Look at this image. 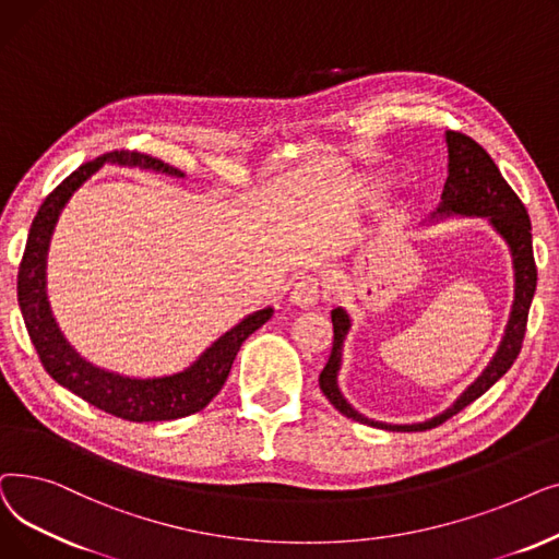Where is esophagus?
Wrapping results in <instances>:
<instances>
[{
	"label": "esophagus",
	"mask_w": 559,
	"mask_h": 559,
	"mask_svg": "<svg viewBox=\"0 0 559 559\" xmlns=\"http://www.w3.org/2000/svg\"><path fill=\"white\" fill-rule=\"evenodd\" d=\"M318 298H321V288H318L316 277H305L300 280L294 288H290L288 302L300 309H311L318 305Z\"/></svg>",
	"instance_id": "esophagus-1"
}]
</instances>
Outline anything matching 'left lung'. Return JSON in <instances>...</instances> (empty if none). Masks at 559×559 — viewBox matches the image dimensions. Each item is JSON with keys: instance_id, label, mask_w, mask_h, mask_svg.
Masks as SVG:
<instances>
[{"instance_id": "obj_1", "label": "left lung", "mask_w": 559, "mask_h": 559, "mask_svg": "<svg viewBox=\"0 0 559 559\" xmlns=\"http://www.w3.org/2000/svg\"><path fill=\"white\" fill-rule=\"evenodd\" d=\"M445 147H448V179L441 193V204L432 223H441L453 216L464 218H485L487 225L502 238L504 246L512 257V275H514V300L510 307L508 325H504L502 338L485 370L477 376L457 397L453 405H448L443 412L432 418L418 423H384L368 418L357 412L338 386V376L343 366V345L353 330V316L345 307L332 309V325H334V343L332 355L321 373V389L328 395V401L353 420H359L370 428L393 430V432H418L430 430L435 425L443 423L473 401H477L489 386H493L521 353V341L525 334L527 311L535 298L537 288V265L533 257V227H530L527 211L516 193L510 189V183L502 179L493 158L477 145L473 139L457 134V131H445Z\"/></svg>"}]
</instances>
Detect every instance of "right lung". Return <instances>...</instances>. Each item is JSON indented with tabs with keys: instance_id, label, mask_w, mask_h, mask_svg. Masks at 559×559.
Segmentation results:
<instances>
[{
	"instance_id": "1",
	"label": "right lung",
	"mask_w": 559,
	"mask_h": 559,
	"mask_svg": "<svg viewBox=\"0 0 559 559\" xmlns=\"http://www.w3.org/2000/svg\"><path fill=\"white\" fill-rule=\"evenodd\" d=\"M106 164L162 173L177 179L186 177L181 170L139 152H109L74 170L43 202L38 216L32 223L29 238H26V250L17 273V302L26 332H29L47 373L97 409L134 423L173 420L195 414L214 401V395L223 389L229 376L238 348L252 332L269 321L275 309L263 307L243 316L231 330L221 334L204 353H200L195 361L170 376H124L79 355L61 332L55 313H51L47 296V257L63 209L72 195Z\"/></svg>"
}]
</instances>
